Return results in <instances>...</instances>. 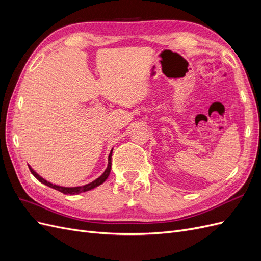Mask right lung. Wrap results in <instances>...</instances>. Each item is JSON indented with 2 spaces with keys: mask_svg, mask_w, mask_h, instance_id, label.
Listing matches in <instances>:
<instances>
[{
  "mask_svg": "<svg viewBox=\"0 0 261 261\" xmlns=\"http://www.w3.org/2000/svg\"><path fill=\"white\" fill-rule=\"evenodd\" d=\"M112 151H113V149L111 150V152H110V154H109V158H108V167H107L106 171H105L103 173H102V175L99 176L97 179L92 180L91 183H88V184L83 185V186L64 187V186H60V185L52 184V183H50V181H48V180L44 179L43 177H41L40 175H39L38 173H37L36 171H34V169L30 167V165H28V167H29V170H30V172H31V174H33L39 181H41L42 184H44V185H46V186H49V187H51V188L57 189V191H59V192H61V193H63V194H65V195H78V194H81V193H85V192L91 191V189L96 188L97 186L101 185L102 183H105L106 179L108 178V176H109V174H110V171H111V156H112Z\"/></svg>",
  "mask_w": 261,
  "mask_h": 261,
  "instance_id": "obj_1",
  "label": "right lung"
}]
</instances>
